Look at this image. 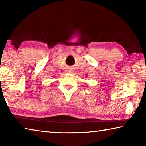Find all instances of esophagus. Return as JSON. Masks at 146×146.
I'll use <instances>...</instances> for the list:
<instances>
[{"label": "esophagus", "mask_w": 146, "mask_h": 146, "mask_svg": "<svg viewBox=\"0 0 146 146\" xmlns=\"http://www.w3.org/2000/svg\"><path fill=\"white\" fill-rule=\"evenodd\" d=\"M67 71L68 73H73V71L72 70H67Z\"/></svg>", "instance_id": "esophagus-1"}]
</instances>
